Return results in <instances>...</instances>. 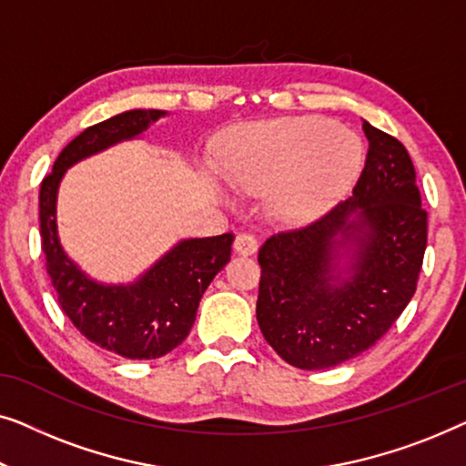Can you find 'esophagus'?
Masks as SVG:
<instances>
[{
  "label": "esophagus",
  "mask_w": 466,
  "mask_h": 466,
  "mask_svg": "<svg viewBox=\"0 0 466 466\" xmlns=\"http://www.w3.org/2000/svg\"><path fill=\"white\" fill-rule=\"evenodd\" d=\"M234 251L238 255H253L258 251V240L251 234H238L234 240Z\"/></svg>",
  "instance_id": "esophagus-1"
}]
</instances>
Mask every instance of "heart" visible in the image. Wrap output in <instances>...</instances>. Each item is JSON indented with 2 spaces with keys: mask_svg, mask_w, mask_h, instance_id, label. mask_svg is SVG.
Segmentation results:
<instances>
[{
  "mask_svg": "<svg viewBox=\"0 0 466 466\" xmlns=\"http://www.w3.org/2000/svg\"><path fill=\"white\" fill-rule=\"evenodd\" d=\"M363 143L327 117L242 124L219 147V170L232 187L268 196L280 224H310L357 179Z\"/></svg>",
  "mask_w": 466,
  "mask_h": 466,
  "instance_id": "b5f03b06",
  "label": "heart"
}]
</instances>
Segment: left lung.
<instances>
[{
  "label": "left lung",
  "instance_id": "left-lung-1",
  "mask_svg": "<svg viewBox=\"0 0 466 466\" xmlns=\"http://www.w3.org/2000/svg\"><path fill=\"white\" fill-rule=\"evenodd\" d=\"M365 168L349 200L259 248V329L299 370H327L371 349L416 291L427 211L408 149L363 120Z\"/></svg>",
  "mask_w": 466,
  "mask_h": 466
}]
</instances>
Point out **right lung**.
Returning <instances> with one entry per match:
<instances>
[{"mask_svg":"<svg viewBox=\"0 0 466 466\" xmlns=\"http://www.w3.org/2000/svg\"><path fill=\"white\" fill-rule=\"evenodd\" d=\"M165 116L162 109H130L88 127L58 154L39 187L42 251L58 304L84 338L124 359H158L187 338L202 293L230 261L234 236L183 238L133 283H101L58 240V186L67 168L116 143L139 139Z\"/></svg>","mask_w":466,"mask_h":466,"instance_id":"obj_1","label":"right lung"}]
</instances>
